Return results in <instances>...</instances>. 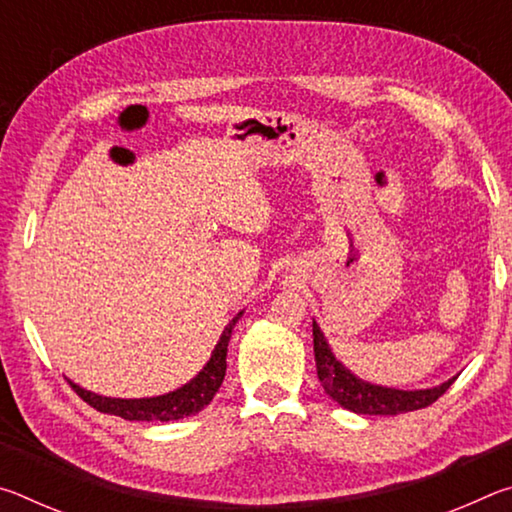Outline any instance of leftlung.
I'll list each match as a JSON object with an SVG mask.
<instances>
[{
	"label": "left lung",
	"mask_w": 512,
	"mask_h": 512,
	"mask_svg": "<svg viewBox=\"0 0 512 512\" xmlns=\"http://www.w3.org/2000/svg\"><path fill=\"white\" fill-rule=\"evenodd\" d=\"M314 354H316V370L320 386L332 400L352 413L361 415H400L409 411L424 409L438 400L454 379L443 381L440 386L418 388V391H402V388L370 384V381L354 375L350 368L334 357L332 348L320 332L318 323L314 320Z\"/></svg>",
	"instance_id": "obj_1"
}]
</instances>
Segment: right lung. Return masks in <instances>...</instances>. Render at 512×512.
<instances>
[{"instance_id": "obj_1", "label": "right lung", "mask_w": 512, "mask_h": 512, "mask_svg": "<svg viewBox=\"0 0 512 512\" xmlns=\"http://www.w3.org/2000/svg\"><path fill=\"white\" fill-rule=\"evenodd\" d=\"M244 316V311L230 320L228 327L223 329L219 343L214 345L210 361L205 363L203 370L198 372L194 379H189L185 386L176 388V391L164 393V395H155V397H140V400H124V397H106V395H97L92 391H85L79 384L69 381L72 388L79 397H83L85 402L101 413H110V415H119L124 420H142V422H171V420H180L187 418V415H194L201 409H205L207 404L212 402V397L219 391L225 377V357H228V343L232 336V329H235L237 320Z\"/></svg>"}]
</instances>
